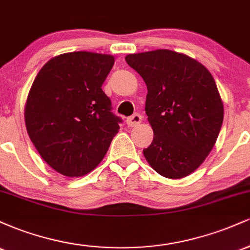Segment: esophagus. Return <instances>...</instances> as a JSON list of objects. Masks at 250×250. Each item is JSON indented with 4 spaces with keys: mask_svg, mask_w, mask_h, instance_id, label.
Returning a JSON list of instances; mask_svg holds the SVG:
<instances>
[{
    "mask_svg": "<svg viewBox=\"0 0 250 250\" xmlns=\"http://www.w3.org/2000/svg\"><path fill=\"white\" fill-rule=\"evenodd\" d=\"M142 121V116L140 114H134L133 116L128 117L127 119V125L128 127H136L137 125H140Z\"/></svg>",
    "mask_w": 250,
    "mask_h": 250,
    "instance_id": "obj_1",
    "label": "esophagus"
}]
</instances>
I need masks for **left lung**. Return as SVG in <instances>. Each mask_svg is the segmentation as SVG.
Here are the masks:
<instances>
[{"label": "left lung", "mask_w": 250, "mask_h": 250, "mask_svg": "<svg viewBox=\"0 0 250 250\" xmlns=\"http://www.w3.org/2000/svg\"><path fill=\"white\" fill-rule=\"evenodd\" d=\"M125 61L148 89L146 114L154 139L143 155L167 179H182L202 165L223 122V103L209 70L168 49L129 54Z\"/></svg>", "instance_id": "1"}]
</instances>
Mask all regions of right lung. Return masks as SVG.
<instances>
[{
	"label": "right lung",
	"instance_id": "1",
	"mask_svg": "<svg viewBox=\"0 0 250 250\" xmlns=\"http://www.w3.org/2000/svg\"><path fill=\"white\" fill-rule=\"evenodd\" d=\"M108 54L74 51L53 57L28 94L24 121L36 150L57 173L80 177L107 154L122 120L102 84L114 65Z\"/></svg>",
	"mask_w": 250,
	"mask_h": 250
}]
</instances>
